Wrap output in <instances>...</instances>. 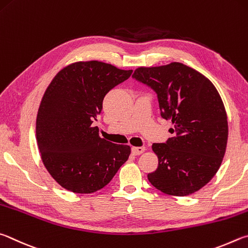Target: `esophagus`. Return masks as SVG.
<instances>
[{
  "label": "esophagus",
  "instance_id": "obj_1",
  "mask_svg": "<svg viewBox=\"0 0 248 248\" xmlns=\"http://www.w3.org/2000/svg\"><path fill=\"white\" fill-rule=\"evenodd\" d=\"M145 150H146L145 147H133V148H132V154L134 155H141Z\"/></svg>",
  "mask_w": 248,
  "mask_h": 248
}]
</instances>
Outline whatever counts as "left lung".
I'll use <instances>...</instances> for the list:
<instances>
[{"label":"left lung","instance_id":"8db88e82","mask_svg":"<svg viewBox=\"0 0 248 248\" xmlns=\"http://www.w3.org/2000/svg\"><path fill=\"white\" fill-rule=\"evenodd\" d=\"M133 77L158 95L161 116L170 120L174 137L154 144L157 170L148 174L155 188L187 196L203 187L218 172L228 142V116L214 84L194 68L173 62L138 67Z\"/></svg>","mask_w":248,"mask_h":248}]
</instances>
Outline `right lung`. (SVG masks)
<instances>
[{"mask_svg":"<svg viewBox=\"0 0 248 248\" xmlns=\"http://www.w3.org/2000/svg\"><path fill=\"white\" fill-rule=\"evenodd\" d=\"M132 73L99 61L75 62L47 86L37 114V144L47 172L63 188L97 192L127 161L131 147L101 138L93 123L106 94Z\"/></svg>","mask_w":248,"mask_h":248,"instance_id":"add662e5","label":"right lung"}]
</instances>
